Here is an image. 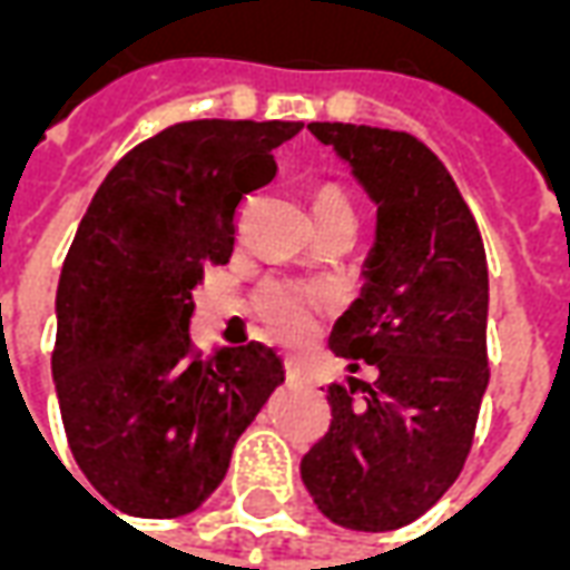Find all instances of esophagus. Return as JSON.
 Listing matches in <instances>:
<instances>
[{"label":"esophagus","instance_id":"obj_1","mask_svg":"<svg viewBox=\"0 0 570 570\" xmlns=\"http://www.w3.org/2000/svg\"><path fill=\"white\" fill-rule=\"evenodd\" d=\"M286 379H289V382L302 384V382H308V372H305V366H302V363H296V360H286Z\"/></svg>","mask_w":570,"mask_h":570}]
</instances>
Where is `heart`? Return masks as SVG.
<instances>
[{
	"label": "heart",
	"mask_w": 570,
	"mask_h": 570,
	"mask_svg": "<svg viewBox=\"0 0 570 570\" xmlns=\"http://www.w3.org/2000/svg\"><path fill=\"white\" fill-rule=\"evenodd\" d=\"M333 210H351L342 191L323 188L314 200V216ZM333 289L321 284H296V281H272L259 289L256 311L265 326L281 338H302L314 330V317L333 305Z\"/></svg>",
	"instance_id": "1"
}]
</instances>
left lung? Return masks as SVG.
I'll return each instance as SVG.
<instances>
[{
  "label": "left lung",
  "mask_w": 570,
  "mask_h": 570,
  "mask_svg": "<svg viewBox=\"0 0 570 570\" xmlns=\"http://www.w3.org/2000/svg\"><path fill=\"white\" fill-rule=\"evenodd\" d=\"M308 130L333 146L379 213L360 298L330 335L347 387H326L333 424L302 458V482L335 525L394 531L440 501L473 445L489 387L485 247L424 142L342 121ZM363 365L380 375L372 385L353 379Z\"/></svg>",
  "instance_id": "left-lung-1"
}]
</instances>
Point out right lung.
I'll return each mask as SVG.
<instances>
[{"instance_id":"right-lung-1","label":"right lung","mask_w":570,"mask_h":570,"mask_svg":"<svg viewBox=\"0 0 570 570\" xmlns=\"http://www.w3.org/2000/svg\"><path fill=\"white\" fill-rule=\"evenodd\" d=\"M298 130L174 125L109 170L81 219L57 284L51 375L72 458L118 513L198 510L284 384V360L259 342L195 354L188 321L204 268L235 249L237 204L272 183V151Z\"/></svg>"}]
</instances>
